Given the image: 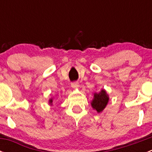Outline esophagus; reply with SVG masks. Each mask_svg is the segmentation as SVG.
<instances>
[{
  "label": "esophagus",
  "mask_w": 152,
  "mask_h": 152,
  "mask_svg": "<svg viewBox=\"0 0 152 152\" xmlns=\"http://www.w3.org/2000/svg\"><path fill=\"white\" fill-rule=\"evenodd\" d=\"M71 87H73V88H74V89L78 88V87H79V82H73V83H71Z\"/></svg>",
  "instance_id": "34e87169"
}]
</instances>
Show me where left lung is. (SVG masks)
<instances>
[{
  "mask_svg": "<svg viewBox=\"0 0 152 152\" xmlns=\"http://www.w3.org/2000/svg\"><path fill=\"white\" fill-rule=\"evenodd\" d=\"M109 96L107 95L105 90H102L99 93H94V98L91 102L92 107L97 111L101 113L104 110L109 102Z\"/></svg>",
  "mask_w": 152,
  "mask_h": 152,
  "instance_id": "8db88e82",
  "label": "left lung"
}]
</instances>
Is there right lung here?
<instances>
[{
  "label": "right lung",
  "instance_id": "1",
  "mask_svg": "<svg viewBox=\"0 0 152 152\" xmlns=\"http://www.w3.org/2000/svg\"><path fill=\"white\" fill-rule=\"evenodd\" d=\"M52 102H53V99H50V100H49V104H50V105L52 104Z\"/></svg>",
  "mask_w": 152,
  "mask_h": 152
}]
</instances>
